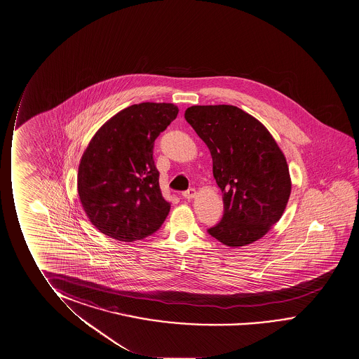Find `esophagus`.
Returning a JSON list of instances; mask_svg holds the SVG:
<instances>
[{"mask_svg": "<svg viewBox=\"0 0 359 359\" xmlns=\"http://www.w3.org/2000/svg\"><path fill=\"white\" fill-rule=\"evenodd\" d=\"M183 197L186 199H193L196 197V189H193V188H189L187 189L186 192L182 193Z\"/></svg>", "mask_w": 359, "mask_h": 359, "instance_id": "34e87169", "label": "esophagus"}]
</instances>
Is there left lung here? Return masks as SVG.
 Listing matches in <instances>:
<instances>
[{
	"label": "left lung",
	"instance_id": "left-lung-1",
	"mask_svg": "<svg viewBox=\"0 0 359 359\" xmlns=\"http://www.w3.org/2000/svg\"><path fill=\"white\" fill-rule=\"evenodd\" d=\"M184 118L207 144L223 193L224 215L209 234L230 248L262 239L291 194L289 166L273 135L233 105H194Z\"/></svg>",
	"mask_w": 359,
	"mask_h": 359
}]
</instances>
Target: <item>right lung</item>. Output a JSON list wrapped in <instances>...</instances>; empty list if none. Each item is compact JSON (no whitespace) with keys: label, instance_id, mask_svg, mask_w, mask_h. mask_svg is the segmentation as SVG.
<instances>
[{"label":"right lung","instance_id":"add662e5","mask_svg":"<svg viewBox=\"0 0 359 359\" xmlns=\"http://www.w3.org/2000/svg\"><path fill=\"white\" fill-rule=\"evenodd\" d=\"M170 102H141L118 111L97 130L81 156L78 194L100 233L118 241L155 233L171 205L162 197L154 144L177 118Z\"/></svg>","mask_w":359,"mask_h":359}]
</instances>
